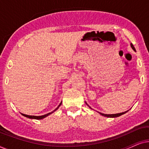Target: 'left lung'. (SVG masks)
Wrapping results in <instances>:
<instances>
[{
	"label": "left lung",
	"instance_id": "1",
	"mask_svg": "<svg viewBox=\"0 0 149 149\" xmlns=\"http://www.w3.org/2000/svg\"><path fill=\"white\" fill-rule=\"evenodd\" d=\"M130 45H131V47L132 48V49H133L134 52H136V49H135V47H134V45H132V43L130 44ZM85 104H86L88 106V107L90 108V109H91V108L89 107V106L87 104V102H85ZM128 111H125V112H123V113H117V114H111V115H107V114H104V113H100V112H98V113L100 114L101 115H102V116H104V117H110V118H114V117H119V116H121V115H123V114H125V113H127Z\"/></svg>",
	"mask_w": 149,
	"mask_h": 149
}]
</instances>
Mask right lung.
Segmentation results:
<instances>
[{
    "mask_svg": "<svg viewBox=\"0 0 149 149\" xmlns=\"http://www.w3.org/2000/svg\"><path fill=\"white\" fill-rule=\"evenodd\" d=\"M61 104H62V102H61L60 104H59L58 107H57L56 109H55L54 111L51 112V113H47V114H45V115H41V116H34V115H25V114H22V113H21V115H22L23 116H24V117H27V118H29V119H38V120H39V119H44V118H45L46 117H47V116H49V115H51V114H52V113H54V112L56 111V110H58V109H59V107H60V106H61Z\"/></svg>",
    "mask_w": 149,
    "mask_h": 149,
    "instance_id": "right-lung-1",
    "label": "right lung"
}]
</instances>
